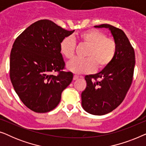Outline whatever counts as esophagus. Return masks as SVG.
Here are the masks:
<instances>
[{
    "mask_svg": "<svg viewBox=\"0 0 146 146\" xmlns=\"http://www.w3.org/2000/svg\"><path fill=\"white\" fill-rule=\"evenodd\" d=\"M78 78H79L78 76H77V75H74V77H73V80H78Z\"/></svg>",
    "mask_w": 146,
    "mask_h": 146,
    "instance_id": "obj_1",
    "label": "esophagus"
}]
</instances>
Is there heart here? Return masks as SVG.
Masks as SVG:
<instances>
[{
  "instance_id": "heart-1",
  "label": "heart",
  "mask_w": 146,
  "mask_h": 146,
  "mask_svg": "<svg viewBox=\"0 0 146 146\" xmlns=\"http://www.w3.org/2000/svg\"><path fill=\"white\" fill-rule=\"evenodd\" d=\"M80 42L89 46L86 58H74L68 62L66 66L75 74L90 73L104 69L110 64L117 52V44L112 38L107 37L105 33L98 30L90 29L82 32L78 35ZM76 44L70 36L65 37L60 44L62 54L70 59L75 54Z\"/></svg>"
}]
</instances>
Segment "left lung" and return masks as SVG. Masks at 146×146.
Listing matches in <instances>:
<instances>
[{
	"label": "left lung",
	"instance_id": "obj_1",
	"mask_svg": "<svg viewBox=\"0 0 146 146\" xmlns=\"http://www.w3.org/2000/svg\"><path fill=\"white\" fill-rule=\"evenodd\" d=\"M117 44V52L111 63L100 72L86 76V88L82 92V106L87 112L102 115L111 112L124 100L133 80L135 52L122 30L104 24Z\"/></svg>",
	"mask_w": 146,
	"mask_h": 146
}]
</instances>
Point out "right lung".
<instances>
[{
    "mask_svg": "<svg viewBox=\"0 0 146 146\" xmlns=\"http://www.w3.org/2000/svg\"><path fill=\"white\" fill-rule=\"evenodd\" d=\"M74 32L40 20L16 38L10 56V78L21 100L31 110L45 113L54 109L72 80L73 74L64 71L60 44Z\"/></svg>",
    "mask_w": 146,
    "mask_h": 146,
    "instance_id": "right-lung-1",
    "label": "right lung"
}]
</instances>
